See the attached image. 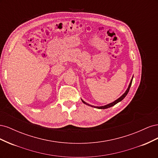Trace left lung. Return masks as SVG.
<instances>
[{"mask_svg": "<svg viewBox=\"0 0 158 158\" xmlns=\"http://www.w3.org/2000/svg\"><path fill=\"white\" fill-rule=\"evenodd\" d=\"M132 79H133V76H132V79H131V82H130V84H129V85H128V88H127V89L125 91V92L119 98H118L117 99H116L115 101H114L113 102H112V103H109V104H107V105H106V106H91V105H89V104H88V103H87L86 102H85L84 100H82V102L84 103V104H85V105H88V106H91V107H95V108H97V109H107V108H109V107H113V106H114V105L115 104H117V103H118V102H121L122 100L125 98V97H126V95H127V94L128 93V92H129V89H130V88H131V84H132Z\"/></svg>", "mask_w": 158, "mask_h": 158, "instance_id": "8db88e82", "label": "left lung"}]
</instances>
